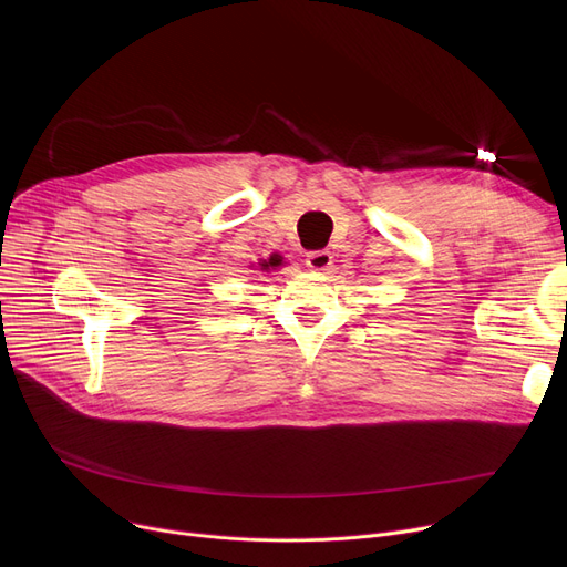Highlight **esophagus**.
Wrapping results in <instances>:
<instances>
[{
	"label": "esophagus",
	"mask_w": 567,
	"mask_h": 567,
	"mask_svg": "<svg viewBox=\"0 0 567 567\" xmlns=\"http://www.w3.org/2000/svg\"><path fill=\"white\" fill-rule=\"evenodd\" d=\"M306 264L312 268V271H329L333 264V255L329 250H312L306 255Z\"/></svg>",
	"instance_id": "34e87169"
}]
</instances>
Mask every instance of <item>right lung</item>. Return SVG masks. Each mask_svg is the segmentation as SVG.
<instances>
[{"instance_id":"right-lung-1","label":"right lung","mask_w":567,"mask_h":567,"mask_svg":"<svg viewBox=\"0 0 567 567\" xmlns=\"http://www.w3.org/2000/svg\"><path fill=\"white\" fill-rule=\"evenodd\" d=\"M278 264H280V259H278V257H271V259H268V261H264L261 266H264V268H268V266L274 268V266H278Z\"/></svg>"}]
</instances>
